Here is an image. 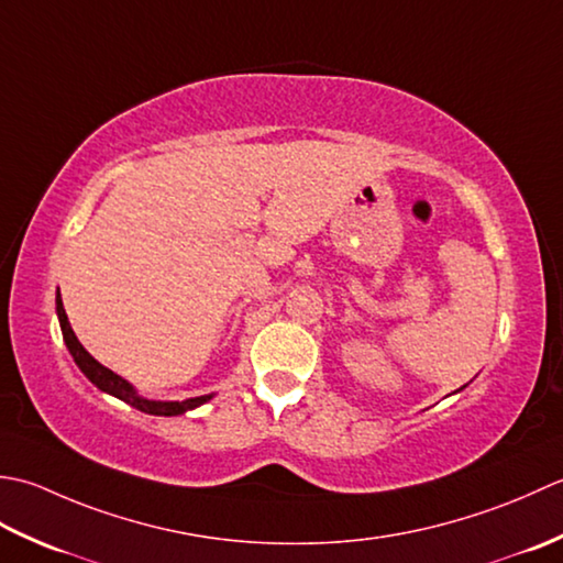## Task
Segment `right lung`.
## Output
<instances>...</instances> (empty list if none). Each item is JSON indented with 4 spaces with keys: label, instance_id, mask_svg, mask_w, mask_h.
I'll return each instance as SVG.
<instances>
[{
    "label": "right lung",
    "instance_id": "1",
    "mask_svg": "<svg viewBox=\"0 0 563 563\" xmlns=\"http://www.w3.org/2000/svg\"><path fill=\"white\" fill-rule=\"evenodd\" d=\"M55 311H57V318H60L63 340H65L67 350H70L75 364L79 366V369H82V374L89 378V382L99 388V391L117 396V398L123 400V404H129V406L143 410V412H151V416H181V412L199 408V406L206 404V400L213 398V394L187 398V400H147L143 396H137L135 388L129 382H125V378H121L119 374H113L111 369H107L104 364H99L82 347V342L77 340V335H75L73 328H70V320H67L60 291H57V298H55Z\"/></svg>",
    "mask_w": 563,
    "mask_h": 563
}]
</instances>
